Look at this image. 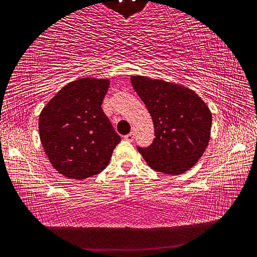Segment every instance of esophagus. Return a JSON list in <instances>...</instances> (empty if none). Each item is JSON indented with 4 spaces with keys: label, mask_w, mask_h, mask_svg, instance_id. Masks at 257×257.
I'll use <instances>...</instances> for the list:
<instances>
[{
    "label": "esophagus",
    "mask_w": 257,
    "mask_h": 257,
    "mask_svg": "<svg viewBox=\"0 0 257 257\" xmlns=\"http://www.w3.org/2000/svg\"><path fill=\"white\" fill-rule=\"evenodd\" d=\"M124 138H125V140H127V141H129V142H133L134 138H135V134L130 133V134H128L127 136H124Z\"/></svg>",
    "instance_id": "34e87169"
}]
</instances>
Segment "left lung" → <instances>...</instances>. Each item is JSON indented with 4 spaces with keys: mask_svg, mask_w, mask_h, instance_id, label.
Listing matches in <instances>:
<instances>
[{
    "mask_svg": "<svg viewBox=\"0 0 257 257\" xmlns=\"http://www.w3.org/2000/svg\"><path fill=\"white\" fill-rule=\"evenodd\" d=\"M130 81L148 107L156 135L150 148L138 151L157 172L184 174L197 164L209 143V107L184 85L143 75H133Z\"/></svg>",
    "mask_w": 257,
    "mask_h": 257,
    "instance_id": "8db88e82",
    "label": "left lung"
}]
</instances>
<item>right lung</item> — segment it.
I'll list each match as a JSON object with an SVG mask.
<instances>
[{"mask_svg":"<svg viewBox=\"0 0 257 257\" xmlns=\"http://www.w3.org/2000/svg\"><path fill=\"white\" fill-rule=\"evenodd\" d=\"M108 79L81 77L67 83L40 113V140L52 167L82 181L99 174L121 138L101 109Z\"/></svg>","mask_w":257,"mask_h":257,"instance_id":"1","label":"right lung"}]
</instances>
